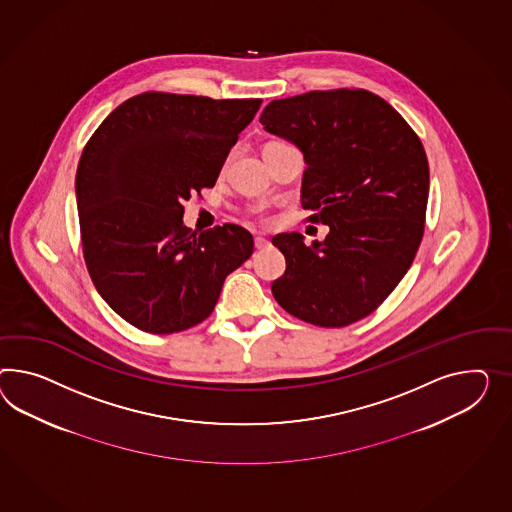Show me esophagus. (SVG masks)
<instances>
[{
  "label": "esophagus",
  "instance_id": "34e87169",
  "mask_svg": "<svg viewBox=\"0 0 512 512\" xmlns=\"http://www.w3.org/2000/svg\"><path fill=\"white\" fill-rule=\"evenodd\" d=\"M271 245V241L269 239H265V237L258 236L254 239V247L258 250L267 249Z\"/></svg>",
  "mask_w": 512,
  "mask_h": 512
}]
</instances>
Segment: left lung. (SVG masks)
<instances>
[{
  "mask_svg": "<svg viewBox=\"0 0 512 512\" xmlns=\"http://www.w3.org/2000/svg\"><path fill=\"white\" fill-rule=\"evenodd\" d=\"M260 122L301 148L302 208L310 223L330 226L312 247L295 232L273 237L286 258V273L271 286L276 302L315 327H347L373 314L420 249L429 198L420 137L366 89L273 100Z\"/></svg>",
  "mask_w": 512,
  "mask_h": 512,
  "instance_id": "8db88e82",
  "label": "left lung"
}]
</instances>
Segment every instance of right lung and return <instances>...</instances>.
<instances>
[{
  "label": "right lung",
  "instance_id": "1",
  "mask_svg": "<svg viewBox=\"0 0 512 512\" xmlns=\"http://www.w3.org/2000/svg\"><path fill=\"white\" fill-rule=\"evenodd\" d=\"M260 98L143 92L92 133L76 172L81 247L94 288L150 334L202 323L224 278L249 260L237 224L202 234L182 223L184 200L213 187Z\"/></svg>",
  "mask_w": 512,
  "mask_h": 512
}]
</instances>
